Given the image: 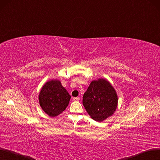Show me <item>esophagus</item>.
Wrapping results in <instances>:
<instances>
[{
	"instance_id": "esophagus-1",
	"label": "esophagus",
	"mask_w": 160,
	"mask_h": 160,
	"mask_svg": "<svg viewBox=\"0 0 160 160\" xmlns=\"http://www.w3.org/2000/svg\"><path fill=\"white\" fill-rule=\"evenodd\" d=\"M73 99V100H75V101H79V100H80V98H79V97H74Z\"/></svg>"
}]
</instances>
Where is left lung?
Instances as JSON below:
<instances>
[{
	"mask_svg": "<svg viewBox=\"0 0 160 160\" xmlns=\"http://www.w3.org/2000/svg\"><path fill=\"white\" fill-rule=\"evenodd\" d=\"M118 104L117 92L107 79L92 81L82 97V104L92 119L102 122L112 116Z\"/></svg>",
	"mask_w": 160,
	"mask_h": 160,
	"instance_id": "8db88e82",
	"label": "left lung"
}]
</instances>
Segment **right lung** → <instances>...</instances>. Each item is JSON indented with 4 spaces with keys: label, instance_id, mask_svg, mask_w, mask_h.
<instances>
[{
    "label": "right lung",
    "instance_id": "add662e5",
    "mask_svg": "<svg viewBox=\"0 0 160 160\" xmlns=\"http://www.w3.org/2000/svg\"><path fill=\"white\" fill-rule=\"evenodd\" d=\"M71 98L66 89L58 79H52L44 83L39 95V104L50 117L58 116L66 110Z\"/></svg>",
    "mask_w": 160,
    "mask_h": 160
}]
</instances>
